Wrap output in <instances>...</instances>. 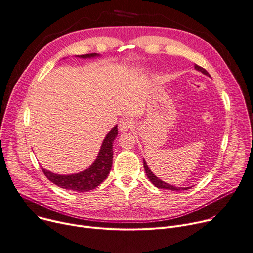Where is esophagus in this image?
<instances>
[{
  "label": "esophagus",
  "instance_id": "34e87169",
  "mask_svg": "<svg viewBox=\"0 0 253 253\" xmlns=\"http://www.w3.org/2000/svg\"><path fill=\"white\" fill-rule=\"evenodd\" d=\"M133 125H134V122L132 120L128 119V118H124V119H122L119 122V130L121 132H126L129 129H131Z\"/></svg>",
  "mask_w": 253,
  "mask_h": 253
}]
</instances>
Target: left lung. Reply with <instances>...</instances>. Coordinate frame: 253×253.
<instances>
[{
    "label": "left lung",
    "mask_w": 253,
    "mask_h": 253,
    "mask_svg": "<svg viewBox=\"0 0 253 253\" xmlns=\"http://www.w3.org/2000/svg\"><path fill=\"white\" fill-rule=\"evenodd\" d=\"M194 68H195V70H197V71H199V72H201V73H204L205 75H208V76L211 77V75L209 74V72H208L206 69H204L203 67L194 65ZM143 167H144V170H145V173H146L147 178L149 179V181H150L151 183H153V184L155 185V186H156L157 188L168 189V190H172V191H182V190H187V189H189V187H185V188H184V187H176V186H173V185H170V184H168V183L162 181L160 178H158L153 172H151V171L149 170V168H148L146 162L144 161V159H143Z\"/></svg>",
    "instance_id": "left-lung-1"
}]
</instances>
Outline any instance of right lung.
<instances>
[{
    "instance_id": "add662e5",
    "label": "right lung",
    "mask_w": 253,
    "mask_h": 253,
    "mask_svg": "<svg viewBox=\"0 0 253 253\" xmlns=\"http://www.w3.org/2000/svg\"><path fill=\"white\" fill-rule=\"evenodd\" d=\"M98 54H86L76 56L82 59H89L98 57ZM118 126L114 128L107 134L102 146H100L99 153L95 161L89 166L85 171L71 175H59L45 170L42 168V170L45 177L57 186L73 191H89L96 188L98 185L105 181L110 173L113 164V142L118 135Z\"/></svg>"
}]
</instances>
